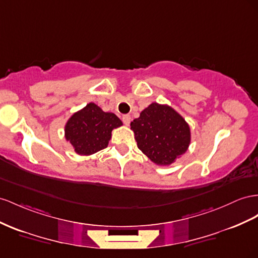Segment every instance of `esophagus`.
<instances>
[{
    "label": "esophagus",
    "instance_id": "obj_1",
    "mask_svg": "<svg viewBox=\"0 0 258 258\" xmlns=\"http://www.w3.org/2000/svg\"><path fill=\"white\" fill-rule=\"evenodd\" d=\"M130 119H131V118H130L129 115H123L122 116V121H123L124 124H127V126L130 123Z\"/></svg>",
    "mask_w": 258,
    "mask_h": 258
}]
</instances>
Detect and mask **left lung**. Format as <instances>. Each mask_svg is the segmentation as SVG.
I'll list each match as a JSON object with an SVG mask.
<instances>
[{
  "instance_id": "8db88e82",
  "label": "left lung",
  "mask_w": 258,
  "mask_h": 258,
  "mask_svg": "<svg viewBox=\"0 0 258 258\" xmlns=\"http://www.w3.org/2000/svg\"><path fill=\"white\" fill-rule=\"evenodd\" d=\"M130 126L138 148L157 165H170L189 148V124L167 105L152 103Z\"/></svg>"
}]
</instances>
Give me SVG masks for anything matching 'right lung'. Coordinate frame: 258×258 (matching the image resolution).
Masks as SVG:
<instances>
[{
	"label": "right lung",
	"instance_id": "right-lung-1",
	"mask_svg": "<svg viewBox=\"0 0 258 258\" xmlns=\"http://www.w3.org/2000/svg\"><path fill=\"white\" fill-rule=\"evenodd\" d=\"M122 122L115 114L105 113L94 103L75 113L66 123L65 137L71 141L76 153L90 155L105 149L112 130Z\"/></svg>",
	"mask_w": 258,
	"mask_h": 258
}]
</instances>
